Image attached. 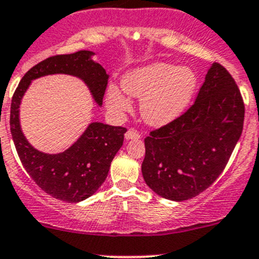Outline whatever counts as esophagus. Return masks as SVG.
<instances>
[{
  "label": "esophagus",
  "instance_id": "obj_1",
  "mask_svg": "<svg viewBox=\"0 0 259 259\" xmlns=\"http://www.w3.org/2000/svg\"><path fill=\"white\" fill-rule=\"evenodd\" d=\"M125 139L126 140H133V139H140V134L136 130H127L125 133Z\"/></svg>",
  "mask_w": 259,
  "mask_h": 259
}]
</instances>
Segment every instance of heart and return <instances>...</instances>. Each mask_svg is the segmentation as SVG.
Masks as SVG:
<instances>
[{
	"mask_svg": "<svg viewBox=\"0 0 259 259\" xmlns=\"http://www.w3.org/2000/svg\"><path fill=\"white\" fill-rule=\"evenodd\" d=\"M126 95L141 98L144 120L153 126L172 123L186 112L198 87V76L189 67L169 62H153L127 72L121 79ZM107 104L113 112L130 110V102L115 86L107 93Z\"/></svg>",
	"mask_w": 259,
	"mask_h": 259,
	"instance_id": "1",
	"label": "heart"
}]
</instances>
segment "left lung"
<instances>
[{"label": "left lung", "instance_id": "left-lung-1", "mask_svg": "<svg viewBox=\"0 0 259 259\" xmlns=\"http://www.w3.org/2000/svg\"><path fill=\"white\" fill-rule=\"evenodd\" d=\"M245 106L235 79L212 64L194 104L145 139L141 171L160 197L188 200L209 188L240 140Z\"/></svg>", "mask_w": 259, "mask_h": 259}]
</instances>
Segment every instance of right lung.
Here are the masks:
<instances>
[{"mask_svg": "<svg viewBox=\"0 0 259 259\" xmlns=\"http://www.w3.org/2000/svg\"><path fill=\"white\" fill-rule=\"evenodd\" d=\"M95 55L93 51L81 50L39 62L21 79L11 103V134L25 171L45 193L66 203H78L97 192L106 181L113 158L123 146L126 129L93 121L67 150L45 153L25 139L19 123V106L33 79L64 73L82 79L101 107L109 75L93 60Z\"/></svg>", "mask_w": 259, "mask_h": 259, "instance_id": "1", "label": "right lung"}]
</instances>
